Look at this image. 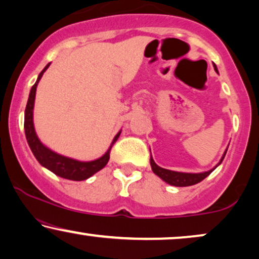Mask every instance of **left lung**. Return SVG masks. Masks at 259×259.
<instances>
[{"instance_id":"obj_1","label":"left lung","mask_w":259,"mask_h":259,"mask_svg":"<svg viewBox=\"0 0 259 259\" xmlns=\"http://www.w3.org/2000/svg\"><path fill=\"white\" fill-rule=\"evenodd\" d=\"M215 71H217V67L214 66ZM218 72V71H217ZM227 151V149H226ZM226 151L224 153L222 160L218 164H220L224 160V157H225L226 155ZM217 164V165H218ZM150 165H151V169L155 174L157 175V177H160L162 180L167 182V184L169 185H173V186H178V187H186V186H192V185H195L198 184V182L202 181L205 178H207L209 174L212 173L213 170H214V168L208 171H205V173H199V174H191V173H179V171H173V170H168V169H164V168H161L158 167V165L155 163L153 157L150 156ZM215 165V167H217Z\"/></svg>"}]
</instances>
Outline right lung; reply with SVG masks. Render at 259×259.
<instances>
[{"label": "right lung", "instance_id": "right-lung-1", "mask_svg": "<svg viewBox=\"0 0 259 259\" xmlns=\"http://www.w3.org/2000/svg\"><path fill=\"white\" fill-rule=\"evenodd\" d=\"M50 64L47 65L46 67L41 71V73L37 77V80L35 84L33 85L32 90H30L28 102H27L26 111H25V133H26V139L27 142H28L30 150L33 151L34 156L41 165H44L45 168L53 171L55 175L58 177L68 179V180L73 181H81L86 180L90 177H92L95 173H97L104 168L106 163H108L110 158V153H111V148L118 137L120 133L117 134L113 139L111 146L108 149V151L103 155L102 157H99L98 160L90 161V162H81L73 160V158L61 156V155L54 153L48 149L47 147H45L42 143L40 142L39 139H37L35 130H34V124H33V109H34V101H35V92H36V86L37 82L42 77L44 72L47 70Z\"/></svg>", "mask_w": 259, "mask_h": 259}]
</instances>
